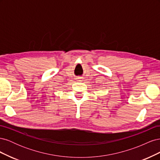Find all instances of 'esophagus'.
<instances>
[{
    "mask_svg": "<svg viewBox=\"0 0 160 160\" xmlns=\"http://www.w3.org/2000/svg\"><path fill=\"white\" fill-rule=\"evenodd\" d=\"M78 79V80H81V79H80V78H79V79Z\"/></svg>",
    "mask_w": 160,
    "mask_h": 160,
    "instance_id": "esophagus-1",
    "label": "esophagus"
}]
</instances>
